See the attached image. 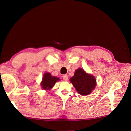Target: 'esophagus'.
<instances>
[{
  "label": "esophagus",
  "instance_id": "esophagus-1",
  "mask_svg": "<svg viewBox=\"0 0 131 131\" xmlns=\"http://www.w3.org/2000/svg\"><path fill=\"white\" fill-rule=\"evenodd\" d=\"M63 78V80L67 81L68 79V75H67V74H64V75H63V78Z\"/></svg>",
  "mask_w": 131,
  "mask_h": 131
}]
</instances>
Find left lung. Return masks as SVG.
Wrapping results in <instances>:
<instances>
[{
  "label": "left lung",
  "mask_w": 131,
  "mask_h": 131,
  "mask_svg": "<svg viewBox=\"0 0 131 131\" xmlns=\"http://www.w3.org/2000/svg\"><path fill=\"white\" fill-rule=\"evenodd\" d=\"M75 90L81 95H88L96 85V80L93 75L86 73L83 69L75 71L74 75L70 79Z\"/></svg>",
  "instance_id": "left-lung-1"
}]
</instances>
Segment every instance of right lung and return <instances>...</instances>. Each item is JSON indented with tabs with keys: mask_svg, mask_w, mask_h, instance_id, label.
<instances>
[{
	"mask_svg": "<svg viewBox=\"0 0 131 131\" xmlns=\"http://www.w3.org/2000/svg\"><path fill=\"white\" fill-rule=\"evenodd\" d=\"M59 78L51 75L50 73H46L43 77V81L41 83V87L43 90H49L52 88L56 82L59 81Z\"/></svg>",
	"mask_w": 131,
	"mask_h": 131,
	"instance_id": "obj_1",
	"label": "right lung"
}]
</instances>
